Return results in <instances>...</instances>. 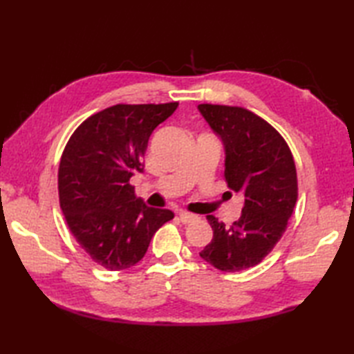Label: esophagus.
<instances>
[{
  "instance_id": "obj_1",
  "label": "esophagus",
  "mask_w": 354,
  "mask_h": 354,
  "mask_svg": "<svg viewBox=\"0 0 354 354\" xmlns=\"http://www.w3.org/2000/svg\"><path fill=\"white\" fill-rule=\"evenodd\" d=\"M199 217L196 214H192V213H187V212H183L179 213V221H181L183 223H192L194 221H198Z\"/></svg>"
}]
</instances>
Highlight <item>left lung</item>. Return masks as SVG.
Here are the masks:
<instances>
[{"mask_svg":"<svg viewBox=\"0 0 354 354\" xmlns=\"http://www.w3.org/2000/svg\"><path fill=\"white\" fill-rule=\"evenodd\" d=\"M225 146V181L245 194L242 216L225 227L207 216L213 239L199 255L223 272L252 268L274 250L298 198L295 161L275 127L254 112L227 104H199Z\"/></svg>","mask_w":354,"mask_h":354,"instance_id":"1","label":"left lung"}]
</instances>
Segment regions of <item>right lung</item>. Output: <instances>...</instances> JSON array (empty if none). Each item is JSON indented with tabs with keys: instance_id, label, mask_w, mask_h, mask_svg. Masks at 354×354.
I'll use <instances>...</instances> for the list:
<instances>
[{
	"instance_id": "right-lung-1",
	"label": "right lung",
	"mask_w": 354,
	"mask_h": 354,
	"mask_svg": "<svg viewBox=\"0 0 354 354\" xmlns=\"http://www.w3.org/2000/svg\"><path fill=\"white\" fill-rule=\"evenodd\" d=\"M178 102L114 104L73 132L59 164V204L74 239L97 265L123 270L145 257L155 232L175 214L147 207L131 178L145 169L149 137Z\"/></svg>"
}]
</instances>
